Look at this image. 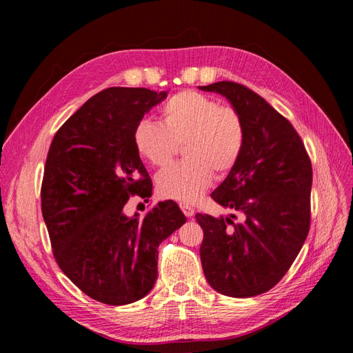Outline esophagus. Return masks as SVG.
Wrapping results in <instances>:
<instances>
[{
	"label": "esophagus",
	"mask_w": 353,
	"mask_h": 353,
	"mask_svg": "<svg viewBox=\"0 0 353 353\" xmlns=\"http://www.w3.org/2000/svg\"><path fill=\"white\" fill-rule=\"evenodd\" d=\"M179 208H181V210H183V213L187 218H191L194 215V209L191 208L188 203H179Z\"/></svg>",
	"instance_id": "obj_1"
}]
</instances>
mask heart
I'll list each match as a JSON object with an SVG mask.
<instances>
[{"label": "heart", "instance_id": "b5f03b06", "mask_svg": "<svg viewBox=\"0 0 353 353\" xmlns=\"http://www.w3.org/2000/svg\"><path fill=\"white\" fill-rule=\"evenodd\" d=\"M160 119L137 125L135 148L148 163L165 168L183 144L185 159L162 170L156 184L163 197L193 203L209 187L213 172L223 176L237 165L244 145L243 119L236 109L196 91L172 95Z\"/></svg>", "mask_w": 353, "mask_h": 353}]
</instances>
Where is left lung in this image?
Masks as SVG:
<instances>
[{"mask_svg": "<svg viewBox=\"0 0 353 353\" xmlns=\"http://www.w3.org/2000/svg\"><path fill=\"white\" fill-rule=\"evenodd\" d=\"M200 90L223 95L244 125L239 162L210 194L244 219L197 213L203 272L221 294L258 296L283 279L307 237L311 159L293 125L254 91L231 81Z\"/></svg>", "mask_w": 353, "mask_h": 353, "instance_id": "left-lung-1", "label": "left lung"}]
</instances>
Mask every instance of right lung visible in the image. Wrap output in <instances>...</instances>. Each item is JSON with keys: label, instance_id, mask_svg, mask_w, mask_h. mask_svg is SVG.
Masks as SVG:
<instances>
[{"label": "right lung", "instance_id": "obj_1", "mask_svg": "<svg viewBox=\"0 0 353 353\" xmlns=\"http://www.w3.org/2000/svg\"><path fill=\"white\" fill-rule=\"evenodd\" d=\"M166 95L103 90L61 125L47 154L41 209L52 254L74 285L105 305L132 303L152 290L159 244L187 221L172 200L143 218L125 213L131 196H152L134 131Z\"/></svg>", "mask_w": 353, "mask_h": 353}]
</instances>
